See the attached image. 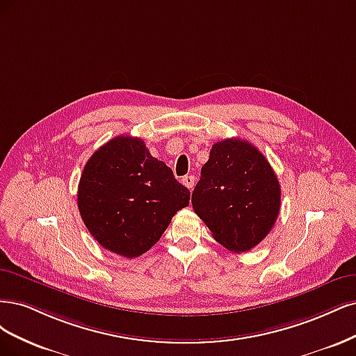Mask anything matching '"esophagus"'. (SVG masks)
<instances>
[{"label": "esophagus", "mask_w": 356, "mask_h": 356, "mask_svg": "<svg viewBox=\"0 0 356 356\" xmlns=\"http://www.w3.org/2000/svg\"><path fill=\"white\" fill-rule=\"evenodd\" d=\"M181 183H183V185H185L188 189L192 191V188L195 186V177H193V176H185V177L181 179Z\"/></svg>", "instance_id": "esophagus-1"}]
</instances>
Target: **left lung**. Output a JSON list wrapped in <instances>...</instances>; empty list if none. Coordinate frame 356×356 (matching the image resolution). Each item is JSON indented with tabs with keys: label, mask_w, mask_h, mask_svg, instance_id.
<instances>
[{
	"label": "left lung",
	"mask_w": 356,
	"mask_h": 356,
	"mask_svg": "<svg viewBox=\"0 0 356 356\" xmlns=\"http://www.w3.org/2000/svg\"><path fill=\"white\" fill-rule=\"evenodd\" d=\"M192 207L217 243L244 253L277 222L281 186L259 149L232 137L213 145L192 192Z\"/></svg>",
	"instance_id": "1"
}]
</instances>
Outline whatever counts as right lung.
<instances>
[{
    "instance_id": "right-lung-1",
    "label": "right lung",
    "mask_w": 356,
    "mask_h": 356,
    "mask_svg": "<svg viewBox=\"0 0 356 356\" xmlns=\"http://www.w3.org/2000/svg\"><path fill=\"white\" fill-rule=\"evenodd\" d=\"M191 192L139 137L118 136L87 161L78 210L97 243L122 257H139L161 238Z\"/></svg>"
}]
</instances>
